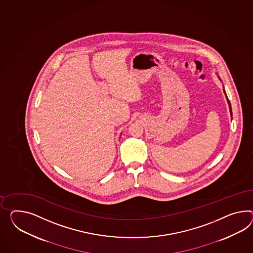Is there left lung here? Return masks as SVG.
Listing matches in <instances>:
<instances>
[{
  "mask_svg": "<svg viewBox=\"0 0 253 253\" xmlns=\"http://www.w3.org/2000/svg\"><path fill=\"white\" fill-rule=\"evenodd\" d=\"M218 79L220 80L219 77H218ZM223 91H224V93H225V95H226V97H227V104H228V106H229V112H230V116H231V117H232V109H231V104H230V102H229V100H228V98H227V93H226L225 89H223ZM231 119H232V118H231Z\"/></svg>",
  "mask_w": 253,
  "mask_h": 253,
  "instance_id": "8db88e82",
  "label": "left lung"
}]
</instances>
